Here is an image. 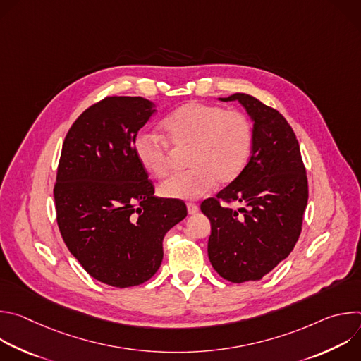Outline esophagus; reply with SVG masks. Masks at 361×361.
<instances>
[{"instance_id":"obj_1","label":"esophagus","mask_w":361,"mask_h":361,"mask_svg":"<svg viewBox=\"0 0 361 361\" xmlns=\"http://www.w3.org/2000/svg\"><path fill=\"white\" fill-rule=\"evenodd\" d=\"M187 210L188 214H195L198 212V205L195 202H187Z\"/></svg>"}]
</instances>
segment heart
I'll return each instance as SVG.
<instances>
[{"label": "heart", "instance_id": "heart-1", "mask_svg": "<svg viewBox=\"0 0 361 361\" xmlns=\"http://www.w3.org/2000/svg\"><path fill=\"white\" fill-rule=\"evenodd\" d=\"M166 140L140 133L134 154L141 167L154 177H166L171 169L170 147L187 148V171L171 176L160 194L174 200H195L214 185L235 181L248 166L254 145L250 117L234 109L190 101L169 114L163 124Z\"/></svg>", "mask_w": 361, "mask_h": 361}]
</instances>
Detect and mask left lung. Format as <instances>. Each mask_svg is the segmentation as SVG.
I'll return each instance as SVG.
<instances>
[{
    "label": "left lung",
    "mask_w": 361,
    "mask_h": 361,
    "mask_svg": "<svg viewBox=\"0 0 361 361\" xmlns=\"http://www.w3.org/2000/svg\"><path fill=\"white\" fill-rule=\"evenodd\" d=\"M221 101L241 102L254 121L252 154L244 173L201 202L212 235L209 259L231 283L260 280L293 251L302 227L308 183L297 137L273 107L244 92ZM241 202L233 211L227 203Z\"/></svg>",
    "instance_id": "1"
}]
</instances>
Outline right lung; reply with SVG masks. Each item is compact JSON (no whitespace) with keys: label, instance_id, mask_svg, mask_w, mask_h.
I'll use <instances>...</instances> for the list:
<instances>
[{"label":"right lung","instance_id":"1","mask_svg":"<svg viewBox=\"0 0 361 361\" xmlns=\"http://www.w3.org/2000/svg\"><path fill=\"white\" fill-rule=\"evenodd\" d=\"M142 97H106L71 126L60 156L54 201L70 252L95 280L142 284L163 262L166 233L187 216L181 200L154 197L134 140L156 113Z\"/></svg>","mask_w":361,"mask_h":361}]
</instances>
